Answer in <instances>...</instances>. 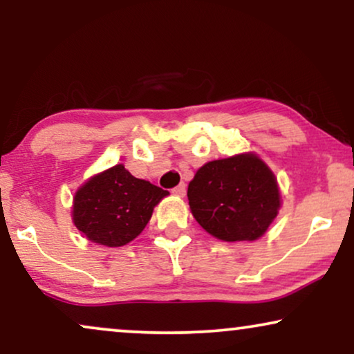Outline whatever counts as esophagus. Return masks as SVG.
Returning a JSON list of instances; mask_svg holds the SVG:
<instances>
[{
    "label": "esophagus",
    "mask_w": 354,
    "mask_h": 354,
    "mask_svg": "<svg viewBox=\"0 0 354 354\" xmlns=\"http://www.w3.org/2000/svg\"><path fill=\"white\" fill-rule=\"evenodd\" d=\"M172 193H174V195H177V196H185V193H187L185 183H180V185H177V187L172 190Z\"/></svg>",
    "instance_id": "34e87169"
}]
</instances>
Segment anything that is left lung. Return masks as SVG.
<instances>
[{"label":"left lung","instance_id":"1","mask_svg":"<svg viewBox=\"0 0 354 354\" xmlns=\"http://www.w3.org/2000/svg\"><path fill=\"white\" fill-rule=\"evenodd\" d=\"M188 205L198 224L224 241H254L279 214L277 178L254 153L206 162L188 183Z\"/></svg>","mask_w":354,"mask_h":354}]
</instances>
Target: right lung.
I'll return each mask as SVG.
<instances>
[{"label":"right lung","mask_w":354,"mask_h":354,"mask_svg":"<svg viewBox=\"0 0 354 354\" xmlns=\"http://www.w3.org/2000/svg\"><path fill=\"white\" fill-rule=\"evenodd\" d=\"M167 195L162 188L133 177L124 164H115L79 187L72 221L93 243L124 246L142 234L154 206Z\"/></svg>","instance_id":"1"}]
</instances>
